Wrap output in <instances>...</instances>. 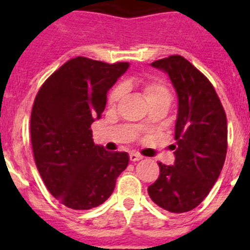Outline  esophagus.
<instances>
[{"label":"esophagus","instance_id":"obj_1","mask_svg":"<svg viewBox=\"0 0 250 250\" xmlns=\"http://www.w3.org/2000/svg\"><path fill=\"white\" fill-rule=\"evenodd\" d=\"M143 159V156L140 154H136V152H130V160L131 161H139Z\"/></svg>","mask_w":250,"mask_h":250}]
</instances>
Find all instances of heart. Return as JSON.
Instances as JSON below:
<instances>
[{
	"label": "heart",
	"mask_w": 250,
	"mask_h": 250,
	"mask_svg": "<svg viewBox=\"0 0 250 250\" xmlns=\"http://www.w3.org/2000/svg\"><path fill=\"white\" fill-rule=\"evenodd\" d=\"M143 89H144L145 96H146V100L150 101L155 98H160V96H169V92L167 89L165 87L164 83H159V81H145L143 83ZM124 95V87L123 86H118L112 90V92L110 94L109 101L110 104L118 103Z\"/></svg>",
	"instance_id": "obj_1"
}]
</instances>
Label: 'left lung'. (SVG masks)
Masks as SVG:
<instances>
[{"label":"left lung","instance_id":"left-lung-1","mask_svg":"<svg viewBox=\"0 0 250 250\" xmlns=\"http://www.w3.org/2000/svg\"><path fill=\"white\" fill-rule=\"evenodd\" d=\"M167 74L178 95L174 165L159 163L160 175L147 188L156 205L185 213L207 198L227 155L228 126L210 81L187 59L173 55L151 63Z\"/></svg>","mask_w":250,"mask_h":250}]
</instances>
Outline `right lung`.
I'll use <instances>...</instances> for the list:
<instances>
[{"label":"right lung","mask_w":250,"mask_h":250,"mask_svg":"<svg viewBox=\"0 0 250 250\" xmlns=\"http://www.w3.org/2000/svg\"><path fill=\"white\" fill-rule=\"evenodd\" d=\"M129 66L75 57L37 92L31 112L35 163L48 191L70 209L103 204L129 164L127 152L95 145L91 131L105 109L107 91Z\"/></svg>","instance_id":"add662e5"}]
</instances>
